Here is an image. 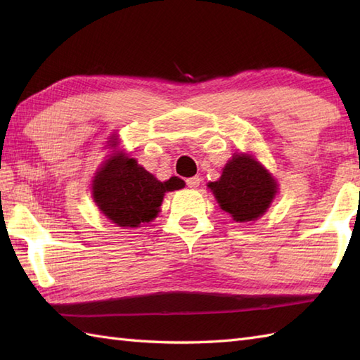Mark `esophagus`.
Returning a JSON list of instances; mask_svg holds the SVG:
<instances>
[{
	"label": "esophagus",
	"instance_id": "1",
	"mask_svg": "<svg viewBox=\"0 0 360 360\" xmlns=\"http://www.w3.org/2000/svg\"><path fill=\"white\" fill-rule=\"evenodd\" d=\"M200 178H198V176H193V178H188L187 181H186V184H187V187H190V188H196V187H200Z\"/></svg>",
	"mask_w": 360,
	"mask_h": 360
}]
</instances>
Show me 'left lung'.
I'll list each match as a JSON object with an SVG mask.
<instances>
[{
    "label": "left lung",
    "instance_id": "left-lung-1",
    "mask_svg": "<svg viewBox=\"0 0 360 360\" xmlns=\"http://www.w3.org/2000/svg\"><path fill=\"white\" fill-rule=\"evenodd\" d=\"M209 187L221 209L240 223L262 217L277 193L272 176L246 155H235L224 167L219 181L210 182Z\"/></svg>",
    "mask_w": 360,
    "mask_h": 360
}]
</instances>
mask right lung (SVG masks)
<instances>
[{
	"instance_id": "add662e5",
	"label": "right lung",
	"mask_w": 360,
	"mask_h": 360,
	"mask_svg": "<svg viewBox=\"0 0 360 360\" xmlns=\"http://www.w3.org/2000/svg\"><path fill=\"white\" fill-rule=\"evenodd\" d=\"M184 181L170 178L165 182L137 165L136 159L112 156L97 173L93 196L105 217L120 227H137L158 215L165 192L184 187Z\"/></svg>"
}]
</instances>
